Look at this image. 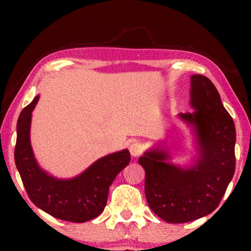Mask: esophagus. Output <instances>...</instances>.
Wrapping results in <instances>:
<instances>
[{
    "mask_svg": "<svg viewBox=\"0 0 251 251\" xmlns=\"http://www.w3.org/2000/svg\"><path fill=\"white\" fill-rule=\"evenodd\" d=\"M129 151H130V154H131L133 157L139 156L140 154L143 153L144 146H143V144L139 142H132L129 146Z\"/></svg>",
    "mask_w": 251,
    "mask_h": 251,
    "instance_id": "34e87169",
    "label": "esophagus"
}]
</instances>
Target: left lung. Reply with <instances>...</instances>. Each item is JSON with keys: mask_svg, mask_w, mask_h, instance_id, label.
<instances>
[{"mask_svg": "<svg viewBox=\"0 0 251 251\" xmlns=\"http://www.w3.org/2000/svg\"><path fill=\"white\" fill-rule=\"evenodd\" d=\"M193 113L179 118L193 126L199 155L188 168L169 163V153L152 149L138 162L145 169L147 203L167 223H187L211 214L219 205L235 170V126L214 83L191 76Z\"/></svg>", "mask_w": 251, "mask_h": 251, "instance_id": "1", "label": "left lung"}]
</instances>
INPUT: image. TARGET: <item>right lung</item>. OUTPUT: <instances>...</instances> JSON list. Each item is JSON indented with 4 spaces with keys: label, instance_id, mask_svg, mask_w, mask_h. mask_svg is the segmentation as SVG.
<instances>
[{
    "label": "right lung",
    "instance_id": "1",
    "mask_svg": "<svg viewBox=\"0 0 251 251\" xmlns=\"http://www.w3.org/2000/svg\"><path fill=\"white\" fill-rule=\"evenodd\" d=\"M39 98L23 109L17 123L15 161L27 194L36 207L56 218L73 223L94 219L105 209L113 180L129 164V151L101 157L72 179L50 176L39 167L30 146V120Z\"/></svg>",
    "mask_w": 251,
    "mask_h": 251
}]
</instances>
